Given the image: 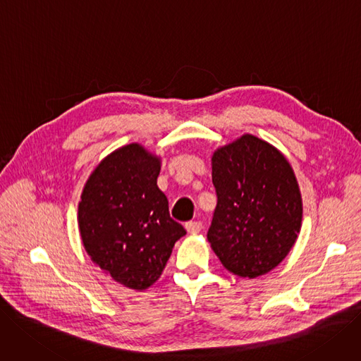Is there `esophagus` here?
I'll return each mask as SVG.
<instances>
[{
  "label": "esophagus",
  "mask_w": 361,
  "mask_h": 361,
  "mask_svg": "<svg viewBox=\"0 0 361 361\" xmlns=\"http://www.w3.org/2000/svg\"><path fill=\"white\" fill-rule=\"evenodd\" d=\"M184 228H185V231H188L190 235H196V233L201 232L202 223H201V221H188V223L184 224Z\"/></svg>",
  "instance_id": "1"
}]
</instances>
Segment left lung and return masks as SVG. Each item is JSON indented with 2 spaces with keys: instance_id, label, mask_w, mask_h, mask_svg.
I'll list each match as a JSON object with an SVG mask.
<instances>
[{
  "instance_id": "8db88e82",
  "label": "left lung",
  "mask_w": 361,
  "mask_h": 361,
  "mask_svg": "<svg viewBox=\"0 0 361 361\" xmlns=\"http://www.w3.org/2000/svg\"><path fill=\"white\" fill-rule=\"evenodd\" d=\"M217 207L208 241L221 264L241 278L275 269L302 228L299 183L287 157L251 133L212 153Z\"/></svg>"
}]
</instances>
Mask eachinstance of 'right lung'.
<instances>
[{
    "label": "right lung",
    "mask_w": 361,
    "mask_h": 361,
    "mask_svg": "<svg viewBox=\"0 0 361 361\" xmlns=\"http://www.w3.org/2000/svg\"><path fill=\"white\" fill-rule=\"evenodd\" d=\"M160 164V156L138 142L118 147L92 171L78 202L87 256L116 283L137 291L157 281L185 235L157 188Z\"/></svg>",
    "instance_id": "add662e5"
}]
</instances>
